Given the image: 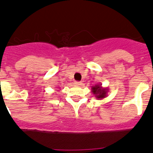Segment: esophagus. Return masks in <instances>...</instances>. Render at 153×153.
Instances as JSON below:
<instances>
[{"label": "esophagus", "mask_w": 153, "mask_h": 153, "mask_svg": "<svg viewBox=\"0 0 153 153\" xmlns=\"http://www.w3.org/2000/svg\"><path fill=\"white\" fill-rule=\"evenodd\" d=\"M75 85H77V86H81L82 83H81V81H75Z\"/></svg>", "instance_id": "esophagus-1"}]
</instances>
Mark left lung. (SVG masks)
Returning a JSON list of instances; mask_svg holds the SVG:
<instances>
[{
  "label": "left lung",
  "mask_w": 153,
  "mask_h": 153,
  "mask_svg": "<svg viewBox=\"0 0 153 153\" xmlns=\"http://www.w3.org/2000/svg\"><path fill=\"white\" fill-rule=\"evenodd\" d=\"M93 94H95V97L97 98V100L103 99L106 97L107 89L106 88H102L100 85H95L93 86L91 88Z\"/></svg>",
  "instance_id": "1"
}]
</instances>
